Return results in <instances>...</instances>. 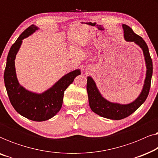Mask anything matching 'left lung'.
I'll use <instances>...</instances> for the list:
<instances>
[{"label":"left lung","mask_w":158,"mask_h":158,"mask_svg":"<svg viewBox=\"0 0 158 158\" xmlns=\"http://www.w3.org/2000/svg\"><path fill=\"white\" fill-rule=\"evenodd\" d=\"M122 27L124 30L125 40L127 42H135L143 52L147 71L146 77L141 94L133 102L129 104H120L117 103L110 102L103 98L91 77H88L87 87H86L89 106L92 111L102 117L113 120H120L127 117L134 113L145 101L150 92L151 79L152 75V62L146 42L141 36L135 34L129 26L123 24Z\"/></svg>","instance_id":"obj_1"}]
</instances>
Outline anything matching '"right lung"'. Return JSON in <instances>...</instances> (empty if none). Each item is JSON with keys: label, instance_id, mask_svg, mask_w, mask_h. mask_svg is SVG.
I'll list each match as a JSON object with an SVG mask.
<instances>
[{"label": "right lung", "instance_id": "obj_1", "mask_svg": "<svg viewBox=\"0 0 158 158\" xmlns=\"http://www.w3.org/2000/svg\"><path fill=\"white\" fill-rule=\"evenodd\" d=\"M39 29L31 25L17 39L10 47L4 71V83L10 102L21 116L35 122H43L52 118L61 109L64 92L73 83L81 70H75L61 77L52 87L42 94H36L25 89L19 84L15 69L16 55L22 40Z\"/></svg>", "mask_w": 158, "mask_h": 158}]
</instances>
